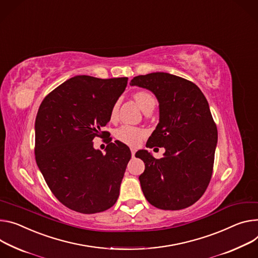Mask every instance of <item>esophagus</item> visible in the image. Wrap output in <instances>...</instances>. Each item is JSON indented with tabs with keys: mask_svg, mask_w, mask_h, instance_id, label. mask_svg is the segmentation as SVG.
Instances as JSON below:
<instances>
[{
	"mask_svg": "<svg viewBox=\"0 0 258 258\" xmlns=\"http://www.w3.org/2000/svg\"><path fill=\"white\" fill-rule=\"evenodd\" d=\"M131 152H132V155L134 156V155H135V153H136V148L132 147V148H131Z\"/></svg>",
	"mask_w": 258,
	"mask_h": 258,
	"instance_id": "esophagus-1",
	"label": "esophagus"
}]
</instances>
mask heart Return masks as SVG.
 Listing matches in <instances>:
<instances>
[{"label": "heart", "instance_id": "heart-1", "mask_svg": "<svg viewBox=\"0 0 258 258\" xmlns=\"http://www.w3.org/2000/svg\"><path fill=\"white\" fill-rule=\"evenodd\" d=\"M134 98L143 112H148V111L152 112V110L155 108L156 99L154 98V96L151 92L147 90H139L135 92ZM118 108H119V102L117 101L114 103L110 111L111 120L116 119L117 114H118ZM145 136H146L145 131L139 127L131 126V125H123L115 132V137L117 140H119L120 142L131 146H138L142 142V140L145 138Z\"/></svg>", "mask_w": 258, "mask_h": 258}]
</instances>
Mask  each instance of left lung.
Instances as JSON below:
<instances>
[{
	"label": "left lung",
	"instance_id": "left-lung-1",
	"mask_svg": "<svg viewBox=\"0 0 258 258\" xmlns=\"http://www.w3.org/2000/svg\"><path fill=\"white\" fill-rule=\"evenodd\" d=\"M152 91L159 103V122L146 147H165L156 159L147 150L140 175L146 200L161 210H181L198 202L212 177L217 127L201 89L191 81L163 72L134 77L130 83Z\"/></svg>",
	"mask_w": 258,
	"mask_h": 258
}]
</instances>
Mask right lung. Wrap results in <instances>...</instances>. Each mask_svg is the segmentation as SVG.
I'll use <instances>...</instances> for the list:
<instances>
[{
	"mask_svg": "<svg viewBox=\"0 0 258 258\" xmlns=\"http://www.w3.org/2000/svg\"><path fill=\"white\" fill-rule=\"evenodd\" d=\"M127 80L75 76L48 93L39 107L36 162L54 197L76 212H103L119 197L131 150L110 138L103 154L93 148L92 140L107 135L101 127L110 121L111 108Z\"/></svg>",
	"mask_w": 258,
	"mask_h": 258,
	"instance_id": "1",
	"label": "right lung"
}]
</instances>
